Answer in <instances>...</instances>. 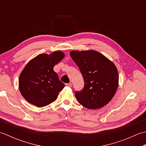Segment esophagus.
I'll list each match as a JSON object with an SVG mask.
<instances>
[{
  "instance_id": "34e87169",
  "label": "esophagus",
  "mask_w": 146,
  "mask_h": 146,
  "mask_svg": "<svg viewBox=\"0 0 146 146\" xmlns=\"http://www.w3.org/2000/svg\"><path fill=\"white\" fill-rule=\"evenodd\" d=\"M66 85L68 86H70V87H71V83H66Z\"/></svg>"
}]
</instances>
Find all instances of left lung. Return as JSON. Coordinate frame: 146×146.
Instances as JSON below:
<instances>
[{
  "label": "left lung",
  "instance_id": "8db88e82",
  "mask_svg": "<svg viewBox=\"0 0 146 146\" xmlns=\"http://www.w3.org/2000/svg\"><path fill=\"white\" fill-rule=\"evenodd\" d=\"M70 56L81 71L84 88L75 92L79 103L89 109L103 107L113 98L119 86L115 65L94 50L71 51Z\"/></svg>",
  "mask_w": 146,
  "mask_h": 146
}]
</instances>
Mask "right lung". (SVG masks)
Wrapping results in <instances>:
<instances>
[{
    "label": "right lung",
    "instance_id": "add662e5",
    "mask_svg": "<svg viewBox=\"0 0 146 146\" xmlns=\"http://www.w3.org/2000/svg\"><path fill=\"white\" fill-rule=\"evenodd\" d=\"M64 57V52L60 51L51 54H40L24 67L19 78V88L29 103L42 107L56 100L64 84L60 81L53 68Z\"/></svg>",
    "mask_w": 146,
    "mask_h": 146
}]
</instances>
